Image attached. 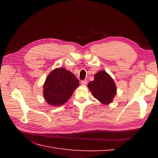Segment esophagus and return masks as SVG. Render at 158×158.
Wrapping results in <instances>:
<instances>
[{"instance_id": "1", "label": "esophagus", "mask_w": 158, "mask_h": 158, "mask_svg": "<svg viewBox=\"0 0 158 158\" xmlns=\"http://www.w3.org/2000/svg\"><path fill=\"white\" fill-rule=\"evenodd\" d=\"M81 84H82V85H86L88 84V81L86 80H84L81 81Z\"/></svg>"}]
</instances>
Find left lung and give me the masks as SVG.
Instances as JSON below:
<instances>
[{
  "label": "left lung",
  "mask_w": 158,
  "mask_h": 158,
  "mask_svg": "<svg viewBox=\"0 0 158 158\" xmlns=\"http://www.w3.org/2000/svg\"><path fill=\"white\" fill-rule=\"evenodd\" d=\"M88 87L93 96L105 105L111 103L117 94V86L113 79L104 70L94 74V80L89 82Z\"/></svg>",
  "instance_id": "left-lung-1"
}]
</instances>
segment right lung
I'll use <instances>...</instances> for the list:
<instances>
[{"label": "right lung", "mask_w": 158, "mask_h": 158, "mask_svg": "<svg viewBox=\"0 0 158 158\" xmlns=\"http://www.w3.org/2000/svg\"><path fill=\"white\" fill-rule=\"evenodd\" d=\"M80 85L74 74L64 68H56L47 76L44 84V97L52 106L65 103Z\"/></svg>", "instance_id": "right-lung-1"}]
</instances>
